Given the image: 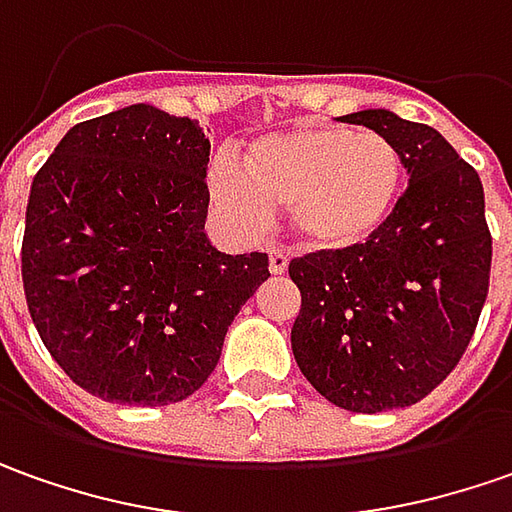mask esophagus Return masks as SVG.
I'll use <instances>...</instances> for the list:
<instances>
[{
    "instance_id": "1",
    "label": "esophagus",
    "mask_w": 512,
    "mask_h": 512,
    "mask_svg": "<svg viewBox=\"0 0 512 512\" xmlns=\"http://www.w3.org/2000/svg\"><path fill=\"white\" fill-rule=\"evenodd\" d=\"M269 272L272 274L289 272V252H283V249H272V252H269Z\"/></svg>"
}]
</instances>
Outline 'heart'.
I'll list each match as a JSON object with an SVG mask.
<instances>
[{"label":"heart","mask_w":512,"mask_h":512,"mask_svg":"<svg viewBox=\"0 0 512 512\" xmlns=\"http://www.w3.org/2000/svg\"><path fill=\"white\" fill-rule=\"evenodd\" d=\"M399 192L397 147L340 124L263 135L243 152V169L226 158L209 169V198L235 226L255 229L269 209H289L297 240L323 255L368 246L391 221Z\"/></svg>","instance_id":"heart-1"}]
</instances>
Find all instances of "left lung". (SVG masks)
Wrapping results in <instances>:
<instances>
[{
    "instance_id": "1",
    "label": "left lung",
    "mask_w": 512,
    "mask_h": 512,
    "mask_svg": "<svg viewBox=\"0 0 512 512\" xmlns=\"http://www.w3.org/2000/svg\"><path fill=\"white\" fill-rule=\"evenodd\" d=\"M385 135L408 189L368 246L289 263L300 289L291 351L337 408H408L462 360L487 300L493 240L476 169L428 124L391 110L343 115Z\"/></svg>"
}]
</instances>
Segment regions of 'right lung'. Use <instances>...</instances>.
I'll list each match as a JSON object with an SVG mask.
<instances>
[{
    "label": "right lung",
    "mask_w": 512,
    "mask_h": 512,
    "mask_svg": "<svg viewBox=\"0 0 512 512\" xmlns=\"http://www.w3.org/2000/svg\"><path fill=\"white\" fill-rule=\"evenodd\" d=\"M209 138L198 121L130 104L81 121L36 172L22 283L50 357L93 397L169 405L201 388L269 257L206 232Z\"/></svg>",
    "instance_id": "1"
}]
</instances>
